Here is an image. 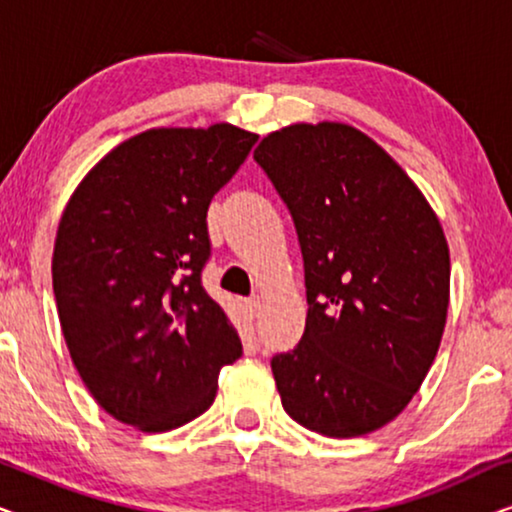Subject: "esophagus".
<instances>
[{
    "label": "esophagus",
    "instance_id": "34e87169",
    "mask_svg": "<svg viewBox=\"0 0 512 512\" xmlns=\"http://www.w3.org/2000/svg\"><path fill=\"white\" fill-rule=\"evenodd\" d=\"M244 310H247L249 317H256L258 310H261V300H258V298H247V300H244Z\"/></svg>",
    "mask_w": 512,
    "mask_h": 512
}]
</instances>
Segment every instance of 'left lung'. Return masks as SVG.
<instances>
[{"mask_svg":"<svg viewBox=\"0 0 512 512\" xmlns=\"http://www.w3.org/2000/svg\"><path fill=\"white\" fill-rule=\"evenodd\" d=\"M254 160L289 209L305 268V333L270 361L284 410L328 438L380 429L422 387L443 338V228L408 174L349 125H289Z\"/></svg>","mask_w":512,"mask_h":512,"instance_id":"1","label":"left lung"}]
</instances>
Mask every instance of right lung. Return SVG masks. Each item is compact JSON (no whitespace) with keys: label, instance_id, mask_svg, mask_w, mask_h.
<instances>
[{"label":"right lung","instance_id":"add662e5","mask_svg":"<svg viewBox=\"0 0 512 512\" xmlns=\"http://www.w3.org/2000/svg\"><path fill=\"white\" fill-rule=\"evenodd\" d=\"M258 135L160 128L107 153L62 212L53 291L69 354L111 417L170 431L202 415L240 335L202 286L209 202Z\"/></svg>","mask_w":512,"mask_h":512}]
</instances>
